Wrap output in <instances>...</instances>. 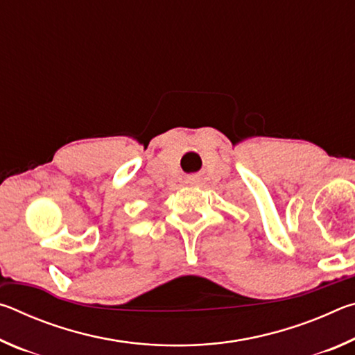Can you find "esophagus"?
Masks as SVG:
<instances>
[{"instance_id":"obj_1","label":"esophagus","mask_w":355,"mask_h":355,"mask_svg":"<svg viewBox=\"0 0 355 355\" xmlns=\"http://www.w3.org/2000/svg\"><path fill=\"white\" fill-rule=\"evenodd\" d=\"M194 180H196L194 177H189V178H188V183H192V182H194Z\"/></svg>"}]
</instances>
